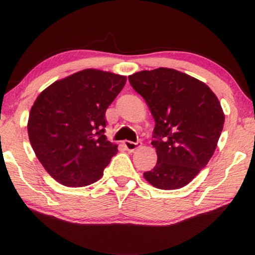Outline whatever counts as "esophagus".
<instances>
[{
  "mask_svg": "<svg viewBox=\"0 0 255 255\" xmlns=\"http://www.w3.org/2000/svg\"><path fill=\"white\" fill-rule=\"evenodd\" d=\"M125 148L128 149V152H134L135 149L140 148L141 147V142H133V141H125L124 142Z\"/></svg>",
  "mask_w": 255,
  "mask_h": 255,
  "instance_id": "obj_1",
  "label": "esophagus"
}]
</instances>
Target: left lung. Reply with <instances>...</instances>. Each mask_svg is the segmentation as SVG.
I'll list each match as a JSON object with an SVG mask.
<instances>
[{
    "label": "left lung",
    "instance_id": "obj_1",
    "mask_svg": "<svg viewBox=\"0 0 255 255\" xmlns=\"http://www.w3.org/2000/svg\"><path fill=\"white\" fill-rule=\"evenodd\" d=\"M128 81L155 121L158 161L145 180L163 190L187 186L217 147L225 121L221 102L204 82L173 68L137 72Z\"/></svg>",
    "mask_w": 255,
    "mask_h": 255
}]
</instances>
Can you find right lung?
Returning a JSON list of instances; mask_svg holds the SVG:
<instances>
[{
  "mask_svg": "<svg viewBox=\"0 0 255 255\" xmlns=\"http://www.w3.org/2000/svg\"><path fill=\"white\" fill-rule=\"evenodd\" d=\"M127 76L87 68L58 80L30 110L27 133L46 172L66 187L89 186L117 153L104 134L106 111Z\"/></svg>",
  "mask_w": 255,
  "mask_h": 255,
  "instance_id": "right-lung-1",
  "label": "right lung"
}]
</instances>
